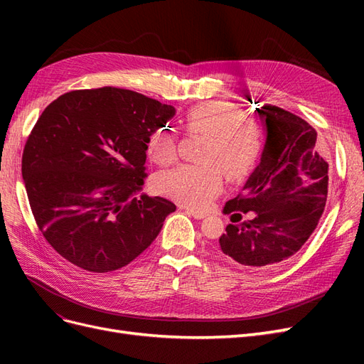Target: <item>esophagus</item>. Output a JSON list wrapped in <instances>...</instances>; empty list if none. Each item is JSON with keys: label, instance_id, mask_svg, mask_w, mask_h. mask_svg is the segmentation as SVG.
<instances>
[{"label": "esophagus", "instance_id": "obj_1", "mask_svg": "<svg viewBox=\"0 0 364 364\" xmlns=\"http://www.w3.org/2000/svg\"><path fill=\"white\" fill-rule=\"evenodd\" d=\"M186 213H188L190 215H193L196 220H202V218H205V217H206V214H205V213L194 211V209H190V208H186Z\"/></svg>", "mask_w": 364, "mask_h": 364}]
</instances>
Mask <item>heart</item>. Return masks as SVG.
Here are the masks:
<instances>
[{"label": "heart", "instance_id": "heart-1", "mask_svg": "<svg viewBox=\"0 0 364 364\" xmlns=\"http://www.w3.org/2000/svg\"><path fill=\"white\" fill-rule=\"evenodd\" d=\"M185 123L194 134L206 135L199 159L159 173L155 190L181 205L202 209L222 191L225 173L241 181L255 170L262 153V132L245 118L237 106L228 102H206L193 106ZM149 158L158 165H168L178 156V138L173 129H156L147 142Z\"/></svg>", "mask_w": 364, "mask_h": 364}]
</instances>
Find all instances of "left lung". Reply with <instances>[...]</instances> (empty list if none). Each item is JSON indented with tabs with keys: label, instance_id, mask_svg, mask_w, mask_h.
Instances as JSON below:
<instances>
[{
	"label": "left lung",
	"instance_id": "left-lung-1",
	"mask_svg": "<svg viewBox=\"0 0 364 364\" xmlns=\"http://www.w3.org/2000/svg\"><path fill=\"white\" fill-rule=\"evenodd\" d=\"M267 138L258 167L243 193L223 213H255L226 226L220 250L247 269L270 267L290 258L310 238L328 196V162L317 132L305 119L272 105L257 107ZM232 215V217H234Z\"/></svg>",
	"mask_w": 364,
	"mask_h": 364
}]
</instances>
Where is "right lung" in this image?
Returning a JSON list of instances; mask_svg holds the SVG:
<instances>
[{
  "label": "right lung",
  "mask_w": 364,
  "mask_h": 364,
  "mask_svg": "<svg viewBox=\"0 0 364 364\" xmlns=\"http://www.w3.org/2000/svg\"><path fill=\"white\" fill-rule=\"evenodd\" d=\"M174 114L111 86L71 91L46 107L26 142L23 178L36 225L59 255L106 273L153 243L176 205L136 194L149 138Z\"/></svg>",
  "instance_id": "right-lung-1"
}]
</instances>
